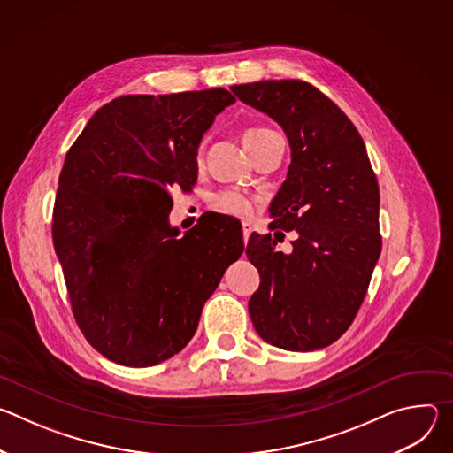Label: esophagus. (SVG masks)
Wrapping results in <instances>:
<instances>
[{
  "instance_id": "esophagus-1",
  "label": "esophagus",
  "mask_w": 453,
  "mask_h": 453,
  "mask_svg": "<svg viewBox=\"0 0 453 453\" xmlns=\"http://www.w3.org/2000/svg\"><path fill=\"white\" fill-rule=\"evenodd\" d=\"M242 233H243V242L247 243V240H249V234L252 233V227H250V224H243V226H242Z\"/></svg>"
}]
</instances>
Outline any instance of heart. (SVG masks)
<instances>
[{"label":"heart","instance_id":"1","mask_svg":"<svg viewBox=\"0 0 453 453\" xmlns=\"http://www.w3.org/2000/svg\"><path fill=\"white\" fill-rule=\"evenodd\" d=\"M264 133H269L267 128H249V131L243 134V140L257 136V134H264ZM211 204H213V208L217 211L227 213V215H233V217H240V219H243V217H247L250 213V201H249V197H245L243 193H240L236 189L219 191L217 196L213 197Z\"/></svg>","mask_w":453,"mask_h":453}]
</instances>
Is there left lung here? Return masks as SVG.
<instances>
[{"label": "left lung", "instance_id": "obj_1", "mask_svg": "<svg viewBox=\"0 0 453 453\" xmlns=\"http://www.w3.org/2000/svg\"><path fill=\"white\" fill-rule=\"evenodd\" d=\"M231 89L281 125L292 157L269 208L273 229L297 233L292 252L278 250L271 234H250L245 249L262 280L249 299L254 330L288 351L326 348L351 326L381 250L380 189L364 140L308 82Z\"/></svg>", "mask_w": 453, "mask_h": 453}]
</instances>
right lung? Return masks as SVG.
I'll return each instance as SVG.
<instances>
[{"label": "right lung", "mask_w": 453, "mask_h": 453, "mask_svg": "<svg viewBox=\"0 0 453 453\" xmlns=\"http://www.w3.org/2000/svg\"><path fill=\"white\" fill-rule=\"evenodd\" d=\"M236 98L224 88L127 95L95 112L64 161L53 245L72 310L105 358L149 367L196 334L204 303L243 252L224 217L170 227V188L197 182V149Z\"/></svg>", "instance_id": "add662e5"}]
</instances>
